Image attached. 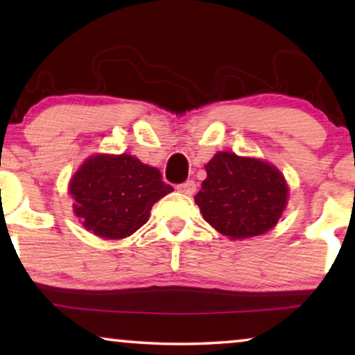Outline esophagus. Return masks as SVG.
<instances>
[{"label": "esophagus", "instance_id": "34e87169", "mask_svg": "<svg viewBox=\"0 0 355 355\" xmlns=\"http://www.w3.org/2000/svg\"><path fill=\"white\" fill-rule=\"evenodd\" d=\"M178 191L181 193H186V196H192V193L197 191V184L193 181H186V182L179 184Z\"/></svg>", "mask_w": 355, "mask_h": 355}]
</instances>
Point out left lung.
<instances>
[{
  "label": "left lung",
  "mask_w": 355,
  "mask_h": 355,
  "mask_svg": "<svg viewBox=\"0 0 355 355\" xmlns=\"http://www.w3.org/2000/svg\"><path fill=\"white\" fill-rule=\"evenodd\" d=\"M205 171L196 203L205 221L231 239L265 234L288 205V184L273 164L218 152Z\"/></svg>",
  "instance_id": "1"
}]
</instances>
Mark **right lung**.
Instances as JSON below:
<instances>
[{
    "mask_svg": "<svg viewBox=\"0 0 355 355\" xmlns=\"http://www.w3.org/2000/svg\"><path fill=\"white\" fill-rule=\"evenodd\" d=\"M173 192L157 168L123 155L87 158L69 182L74 213L103 239H124L147 223L153 203Z\"/></svg>",
    "mask_w": 355,
    "mask_h": 355,
    "instance_id": "1",
    "label": "right lung"
}]
</instances>
